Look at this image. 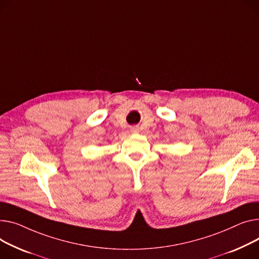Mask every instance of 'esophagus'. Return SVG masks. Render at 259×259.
Here are the masks:
<instances>
[{"label": "esophagus", "instance_id": "esophagus-1", "mask_svg": "<svg viewBox=\"0 0 259 259\" xmlns=\"http://www.w3.org/2000/svg\"><path fill=\"white\" fill-rule=\"evenodd\" d=\"M130 130H131V132H133V133H137V132L140 131L139 127H131V128H130Z\"/></svg>", "mask_w": 259, "mask_h": 259}]
</instances>
